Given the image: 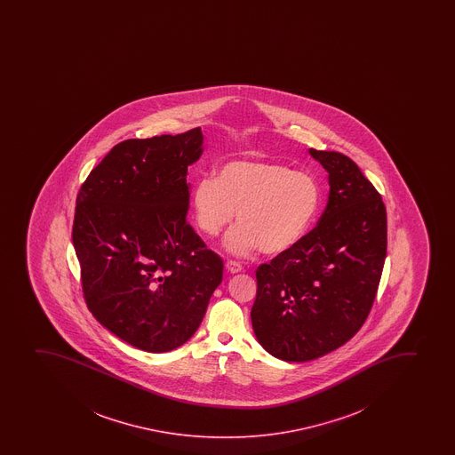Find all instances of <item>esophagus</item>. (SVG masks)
Here are the masks:
<instances>
[{"label": "esophagus", "instance_id": "obj_1", "mask_svg": "<svg viewBox=\"0 0 455 455\" xmlns=\"http://www.w3.org/2000/svg\"><path fill=\"white\" fill-rule=\"evenodd\" d=\"M226 268H228V272L238 273L243 270V266H241V262L235 261V259H228Z\"/></svg>", "mask_w": 455, "mask_h": 455}]
</instances>
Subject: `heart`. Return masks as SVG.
<instances>
[{
  "mask_svg": "<svg viewBox=\"0 0 455 455\" xmlns=\"http://www.w3.org/2000/svg\"><path fill=\"white\" fill-rule=\"evenodd\" d=\"M194 220L206 236H217L238 221L226 236L228 251L246 255L261 249L268 255L291 251L307 236L319 214L322 188L308 172L283 164L234 161L194 185Z\"/></svg>",
  "mask_w": 455,
  "mask_h": 455,
  "instance_id": "1",
  "label": "heart"
}]
</instances>
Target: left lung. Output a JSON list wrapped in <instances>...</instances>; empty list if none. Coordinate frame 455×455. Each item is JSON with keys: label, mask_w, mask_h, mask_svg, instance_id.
Listing matches in <instances>:
<instances>
[{"label": "left lung", "mask_w": 455, "mask_h": 455, "mask_svg": "<svg viewBox=\"0 0 455 455\" xmlns=\"http://www.w3.org/2000/svg\"><path fill=\"white\" fill-rule=\"evenodd\" d=\"M330 172V199L298 246L256 268L251 326L279 360H315L364 324L381 281L387 212L381 194L350 157L309 148Z\"/></svg>", "instance_id": "obj_1"}]
</instances>
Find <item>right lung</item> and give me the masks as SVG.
Here are the masks:
<instances>
[{
    "label": "right lung",
    "mask_w": 455,
    "mask_h": 455,
    "mask_svg": "<svg viewBox=\"0 0 455 455\" xmlns=\"http://www.w3.org/2000/svg\"><path fill=\"white\" fill-rule=\"evenodd\" d=\"M200 127L125 140L82 183L73 223L84 302L95 319L146 352L193 337L223 279V261L187 221L188 167Z\"/></svg>",
    "instance_id": "add662e5"
}]
</instances>
